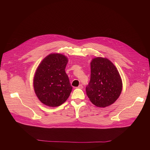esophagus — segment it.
<instances>
[{
	"instance_id": "obj_1",
	"label": "esophagus",
	"mask_w": 150,
	"mask_h": 150,
	"mask_svg": "<svg viewBox=\"0 0 150 150\" xmlns=\"http://www.w3.org/2000/svg\"><path fill=\"white\" fill-rule=\"evenodd\" d=\"M78 88H79V89H82L83 88V86H82V84H80L79 86L77 87Z\"/></svg>"
}]
</instances>
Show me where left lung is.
<instances>
[{
	"instance_id": "obj_1",
	"label": "left lung",
	"mask_w": 150,
	"mask_h": 150,
	"mask_svg": "<svg viewBox=\"0 0 150 150\" xmlns=\"http://www.w3.org/2000/svg\"><path fill=\"white\" fill-rule=\"evenodd\" d=\"M90 81L86 93L91 102L99 108H105L119 98L122 81L113 63L104 57H96L91 62Z\"/></svg>"
}]
</instances>
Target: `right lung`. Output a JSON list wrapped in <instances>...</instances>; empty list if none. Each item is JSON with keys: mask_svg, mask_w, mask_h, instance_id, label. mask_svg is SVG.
Listing matches in <instances>:
<instances>
[{"mask_svg": "<svg viewBox=\"0 0 150 150\" xmlns=\"http://www.w3.org/2000/svg\"><path fill=\"white\" fill-rule=\"evenodd\" d=\"M68 58L62 54L46 56L38 65L34 77V88L40 101L49 107H57L69 97L72 87L65 68Z\"/></svg>", "mask_w": 150, "mask_h": 150, "instance_id": "add662e5", "label": "right lung"}]
</instances>
